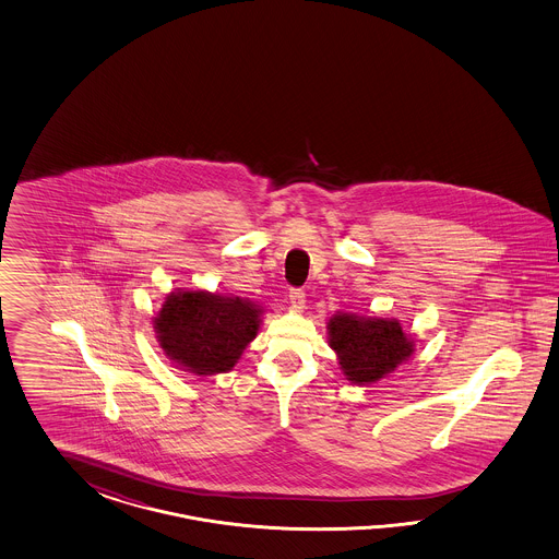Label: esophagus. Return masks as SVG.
<instances>
[{
    "label": "esophagus",
    "instance_id": "obj_1",
    "mask_svg": "<svg viewBox=\"0 0 559 559\" xmlns=\"http://www.w3.org/2000/svg\"><path fill=\"white\" fill-rule=\"evenodd\" d=\"M288 301H290V305H293V309H304V307H305L304 288H290V293H288Z\"/></svg>",
    "mask_w": 559,
    "mask_h": 559
}]
</instances>
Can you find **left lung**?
I'll return each mask as SVG.
<instances>
[{"mask_svg":"<svg viewBox=\"0 0 559 559\" xmlns=\"http://www.w3.org/2000/svg\"><path fill=\"white\" fill-rule=\"evenodd\" d=\"M328 330L340 369L358 385L379 381L412 355V340L395 320L338 313L330 320Z\"/></svg>","mask_w":559,"mask_h":559,"instance_id":"left-lung-1","label":"left lung"}]
</instances>
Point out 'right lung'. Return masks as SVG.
Wrapping results in <instances>:
<instances>
[{
	"instance_id": "right-lung-1",
	"label": "right lung",
	"mask_w": 559,
	"mask_h": 559,
	"mask_svg": "<svg viewBox=\"0 0 559 559\" xmlns=\"http://www.w3.org/2000/svg\"><path fill=\"white\" fill-rule=\"evenodd\" d=\"M260 309L206 290L171 293L155 318L159 346L169 360L197 374L229 371L255 338Z\"/></svg>"
}]
</instances>
